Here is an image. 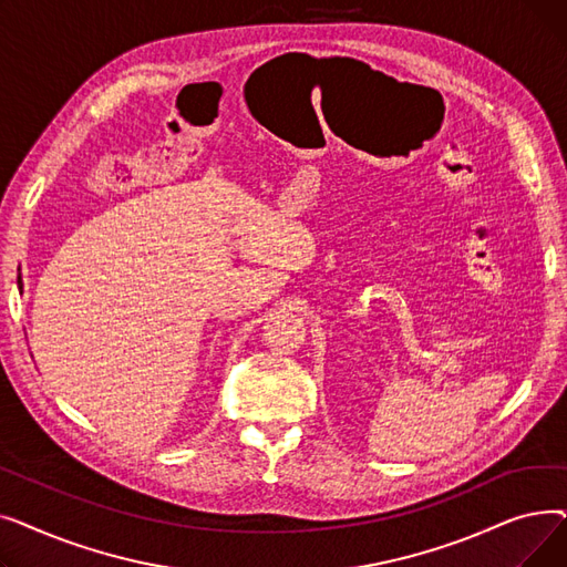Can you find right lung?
<instances>
[{"instance_id":"1","label":"right lung","mask_w":567,"mask_h":567,"mask_svg":"<svg viewBox=\"0 0 567 567\" xmlns=\"http://www.w3.org/2000/svg\"><path fill=\"white\" fill-rule=\"evenodd\" d=\"M18 287H20V289H22V280H20V276H18Z\"/></svg>"}]
</instances>
